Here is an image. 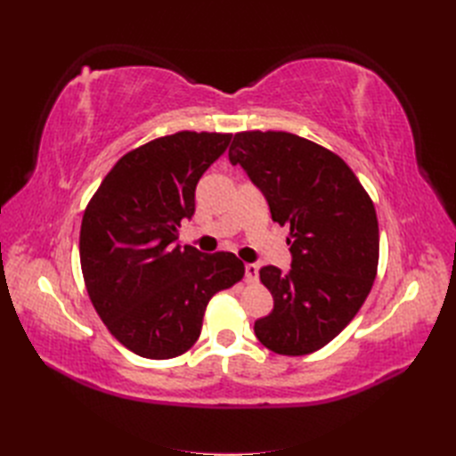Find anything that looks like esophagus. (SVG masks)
Segmentation results:
<instances>
[{
	"instance_id": "1",
	"label": "esophagus",
	"mask_w": 456,
	"mask_h": 456,
	"mask_svg": "<svg viewBox=\"0 0 456 456\" xmlns=\"http://www.w3.org/2000/svg\"><path fill=\"white\" fill-rule=\"evenodd\" d=\"M256 278H258V266L256 265H245V281L247 283H253V281H256Z\"/></svg>"
}]
</instances>
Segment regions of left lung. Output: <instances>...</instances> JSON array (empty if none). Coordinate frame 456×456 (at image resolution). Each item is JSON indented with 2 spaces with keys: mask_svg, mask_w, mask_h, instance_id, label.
<instances>
[{
  "mask_svg": "<svg viewBox=\"0 0 456 456\" xmlns=\"http://www.w3.org/2000/svg\"><path fill=\"white\" fill-rule=\"evenodd\" d=\"M289 226L291 270L260 268L273 310L255 335L281 355L323 348L360 312L377 278L379 220L354 171L333 151L285 131H243L228 150Z\"/></svg>",
  "mask_w": 456,
  "mask_h": 456,
  "instance_id": "left-lung-1",
  "label": "left lung"
}]
</instances>
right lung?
<instances>
[{"instance_id":"add662e5","label":"right lung","mask_w":456,"mask_h":456,"mask_svg":"<svg viewBox=\"0 0 456 456\" xmlns=\"http://www.w3.org/2000/svg\"><path fill=\"white\" fill-rule=\"evenodd\" d=\"M230 133L178 131L127 151L94 191L81 220L79 260L96 314L123 346L171 360L200 338L215 293L238 283L233 255L175 245L196 211L201 175L224 154Z\"/></svg>"}]
</instances>
